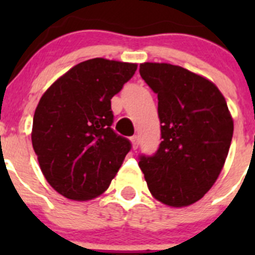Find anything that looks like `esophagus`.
I'll list each match as a JSON object with an SVG mask.
<instances>
[{
    "mask_svg": "<svg viewBox=\"0 0 255 255\" xmlns=\"http://www.w3.org/2000/svg\"><path fill=\"white\" fill-rule=\"evenodd\" d=\"M131 143H132V148H134V149H136V148L139 147V138L136 136V135L131 136Z\"/></svg>",
    "mask_w": 255,
    "mask_h": 255,
    "instance_id": "1",
    "label": "esophagus"
}]
</instances>
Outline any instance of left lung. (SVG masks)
<instances>
[{
    "mask_svg": "<svg viewBox=\"0 0 255 255\" xmlns=\"http://www.w3.org/2000/svg\"><path fill=\"white\" fill-rule=\"evenodd\" d=\"M143 80L158 98L161 144L139 157L150 194L170 207L204 197L226 161L234 121L226 100L208 79L181 66L144 62Z\"/></svg>",
    "mask_w": 255,
    "mask_h": 255,
    "instance_id": "8db88e82",
    "label": "left lung"
}]
</instances>
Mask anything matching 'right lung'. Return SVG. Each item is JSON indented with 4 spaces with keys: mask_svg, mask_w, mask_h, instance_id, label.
Returning a JSON list of instances; mask_svg holds the SVG:
<instances>
[{
    "mask_svg": "<svg viewBox=\"0 0 255 255\" xmlns=\"http://www.w3.org/2000/svg\"><path fill=\"white\" fill-rule=\"evenodd\" d=\"M136 67L92 58L70 69L40 98L31 143L48 184L67 199L105 193L131 149L129 139L111 128V100Z\"/></svg>",
    "mask_w": 255,
    "mask_h": 255,
    "instance_id": "right-lung-1",
    "label": "right lung"
}]
</instances>
